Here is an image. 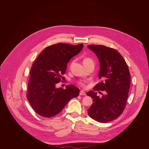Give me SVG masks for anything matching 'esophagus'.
Segmentation results:
<instances>
[{"label": "esophagus", "mask_w": 149, "mask_h": 149, "mask_svg": "<svg viewBox=\"0 0 149 149\" xmlns=\"http://www.w3.org/2000/svg\"><path fill=\"white\" fill-rule=\"evenodd\" d=\"M79 95H86V92H85V91L81 90V91L79 92Z\"/></svg>", "instance_id": "obj_1"}]
</instances>
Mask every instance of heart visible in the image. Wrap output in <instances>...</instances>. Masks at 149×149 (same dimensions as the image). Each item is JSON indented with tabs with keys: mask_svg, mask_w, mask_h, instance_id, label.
<instances>
[{
	"mask_svg": "<svg viewBox=\"0 0 149 149\" xmlns=\"http://www.w3.org/2000/svg\"><path fill=\"white\" fill-rule=\"evenodd\" d=\"M91 61H93V60L91 58H84V59L83 61V63H87V62H91ZM79 84L80 85V86H84V84L83 83H82V82H79Z\"/></svg>",
	"mask_w": 149,
	"mask_h": 149,
	"instance_id": "1",
	"label": "heart"
}]
</instances>
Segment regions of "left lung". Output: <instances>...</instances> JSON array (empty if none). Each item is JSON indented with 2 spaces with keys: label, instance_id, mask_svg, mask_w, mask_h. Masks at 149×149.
<instances>
[{
  "label": "left lung",
  "instance_id": "8db88e82",
  "mask_svg": "<svg viewBox=\"0 0 149 149\" xmlns=\"http://www.w3.org/2000/svg\"><path fill=\"white\" fill-rule=\"evenodd\" d=\"M97 55L100 62L98 74L101 81L88 91L93 103L88 110L93 120L106 123L117 118L123 112L130 86V74L128 65L121 55L116 49L104 45H88ZM105 91L101 97L95 91ZM101 93V92H98Z\"/></svg>",
  "mask_w": 149,
  "mask_h": 149
}]
</instances>
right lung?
I'll return each mask as SVG.
<instances>
[{
    "label": "right lung",
    "instance_id": "add662e5",
    "mask_svg": "<svg viewBox=\"0 0 149 149\" xmlns=\"http://www.w3.org/2000/svg\"><path fill=\"white\" fill-rule=\"evenodd\" d=\"M83 47L56 44L45 48L36 59L30 72L27 99L39 116H56L70 100L79 95V90L74 85H68L63 90L56 88V84L63 78L68 62Z\"/></svg>",
    "mask_w": 149,
    "mask_h": 149
}]
</instances>
